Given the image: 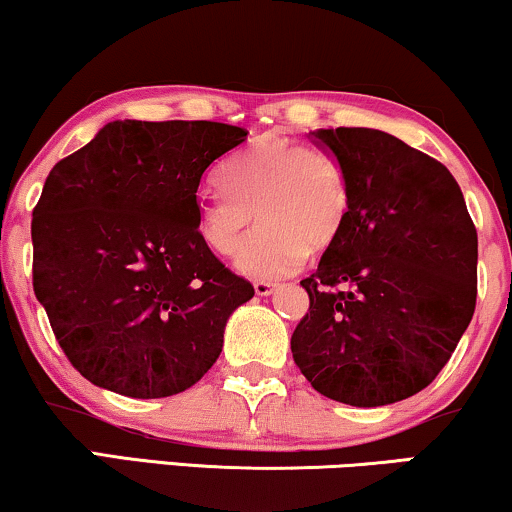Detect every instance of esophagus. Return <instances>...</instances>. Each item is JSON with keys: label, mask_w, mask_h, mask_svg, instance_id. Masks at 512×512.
I'll return each instance as SVG.
<instances>
[{"label": "esophagus", "mask_w": 512, "mask_h": 512, "mask_svg": "<svg viewBox=\"0 0 512 512\" xmlns=\"http://www.w3.org/2000/svg\"><path fill=\"white\" fill-rule=\"evenodd\" d=\"M276 290V283L271 281H255V293L257 295H271Z\"/></svg>", "instance_id": "esophagus-1"}]
</instances>
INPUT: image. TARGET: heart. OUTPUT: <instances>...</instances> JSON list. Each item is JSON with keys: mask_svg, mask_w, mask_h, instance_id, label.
Wrapping results in <instances>:
<instances>
[{"mask_svg": "<svg viewBox=\"0 0 512 512\" xmlns=\"http://www.w3.org/2000/svg\"><path fill=\"white\" fill-rule=\"evenodd\" d=\"M224 191L200 205L198 234L217 255H236L257 222L238 269L252 278L293 274L307 257L338 241L347 219V184L338 167L302 139L269 134L236 155Z\"/></svg>", "mask_w": 512, "mask_h": 512, "instance_id": "1", "label": "heart"}]
</instances>
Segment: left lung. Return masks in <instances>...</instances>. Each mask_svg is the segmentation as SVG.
<instances>
[{
    "label": "left lung",
    "instance_id": "obj_1",
    "mask_svg": "<svg viewBox=\"0 0 512 512\" xmlns=\"http://www.w3.org/2000/svg\"><path fill=\"white\" fill-rule=\"evenodd\" d=\"M347 184V219L300 286L293 359L323 397L385 406L425 390L475 314L477 229L451 172L392 134L319 129Z\"/></svg>",
    "mask_w": 512,
    "mask_h": 512
}]
</instances>
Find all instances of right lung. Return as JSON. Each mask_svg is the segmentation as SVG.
<instances>
[{"mask_svg": "<svg viewBox=\"0 0 512 512\" xmlns=\"http://www.w3.org/2000/svg\"><path fill=\"white\" fill-rule=\"evenodd\" d=\"M245 137L210 120H115L49 172L32 210V288L89 383L172 397L217 361L226 319L255 288L203 243L196 193Z\"/></svg>", "mask_w": 512, "mask_h": 512, "instance_id": "add662e5", "label": "right lung"}]
</instances>
